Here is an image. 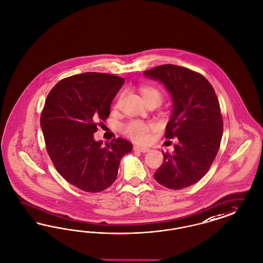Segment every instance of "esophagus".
<instances>
[{"label": "esophagus", "instance_id": "34e87169", "mask_svg": "<svg viewBox=\"0 0 263 263\" xmlns=\"http://www.w3.org/2000/svg\"><path fill=\"white\" fill-rule=\"evenodd\" d=\"M134 149L135 150H137V151H139V152H142V153H146V152H148L150 149L148 147H145V146H139V145H135L134 146Z\"/></svg>", "mask_w": 263, "mask_h": 263}]
</instances>
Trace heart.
I'll return each mask as SVG.
<instances>
[{
  "instance_id": "heart-1",
  "label": "heart",
  "mask_w": 263,
  "mask_h": 263,
  "mask_svg": "<svg viewBox=\"0 0 263 263\" xmlns=\"http://www.w3.org/2000/svg\"><path fill=\"white\" fill-rule=\"evenodd\" d=\"M140 93L145 101H147L151 98H158L160 99V92L151 86V85H143L140 87ZM155 127V125L152 123H146L143 121L133 120L126 123L123 127L124 134L134 139L137 142H145L150 137V132Z\"/></svg>"
}]
</instances>
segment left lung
I'll use <instances>...</instances> for the list:
<instances>
[{
    "label": "left lung",
    "instance_id": "1",
    "mask_svg": "<svg viewBox=\"0 0 263 263\" xmlns=\"http://www.w3.org/2000/svg\"><path fill=\"white\" fill-rule=\"evenodd\" d=\"M143 74L170 93L173 110L165 137L179 139L174 152L162 151L164 161L154 178L168 189L182 190L197 183L217 155L223 135L217 96L202 74L180 66L162 65Z\"/></svg>",
    "mask_w": 263,
    "mask_h": 263
}]
</instances>
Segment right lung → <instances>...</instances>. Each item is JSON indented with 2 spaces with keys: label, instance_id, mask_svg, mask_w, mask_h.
<instances>
[{
  "label": "right lung",
  "instance_id": "1",
  "mask_svg": "<svg viewBox=\"0 0 263 263\" xmlns=\"http://www.w3.org/2000/svg\"><path fill=\"white\" fill-rule=\"evenodd\" d=\"M124 82L113 74L84 72L59 81L47 96L40 119L47 152L59 174L81 191L109 187L121 159L133 150L122 137L105 145L94 139Z\"/></svg>",
  "mask_w": 263,
  "mask_h": 263
}]
</instances>
